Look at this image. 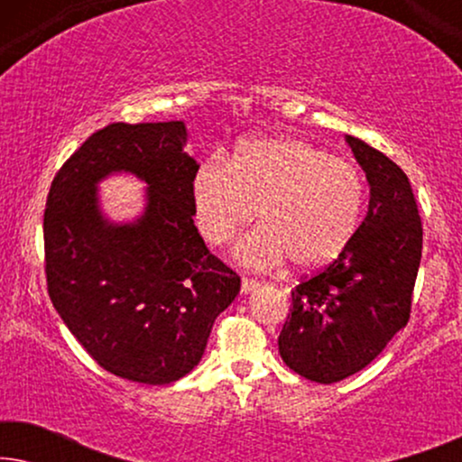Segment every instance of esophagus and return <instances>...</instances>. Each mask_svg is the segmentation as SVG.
I'll list each match as a JSON object with an SVG mask.
<instances>
[{
  "instance_id": "esophagus-1",
  "label": "esophagus",
  "mask_w": 462,
  "mask_h": 462,
  "mask_svg": "<svg viewBox=\"0 0 462 462\" xmlns=\"http://www.w3.org/2000/svg\"><path fill=\"white\" fill-rule=\"evenodd\" d=\"M261 286V283H258L256 280H252V277H244L242 280V292L244 294H250V292H254V290Z\"/></svg>"
}]
</instances>
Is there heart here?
Segmentation results:
<instances>
[{
    "label": "heart",
    "instance_id": "1",
    "mask_svg": "<svg viewBox=\"0 0 462 462\" xmlns=\"http://www.w3.org/2000/svg\"><path fill=\"white\" fill-rule=\"evenodd\" d=\"M195 220L208 242L226 244L245 233L236 254L245 267L273 269L290 258L315 271L343 254L362 225L365 176L356 163L302 138H254L231 162L210 157L193 176Z\"/></svg>",
    "mask_w": 462,
    "mask_h": 462
}]
</instances>
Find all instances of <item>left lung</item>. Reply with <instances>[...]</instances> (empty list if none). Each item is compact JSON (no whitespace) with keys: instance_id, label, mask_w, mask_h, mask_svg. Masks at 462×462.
Returning <instances> with one entry per match:
<instances>
[{"instance_id":"1","label":"left lung","mask_w":462,"mask_h":462,"mask_svg":"<svg viewBox=\"0 0 462 462\" xmlns=\"http://www.w3.org/2000/svg\"><path fill=\"white\" fill-rule=\"evenodd\" d=\"M370 182L364 223L337 261L292 290L277 338L290 370L330 384L365 368L408 324L422 254V220L403 170L346 136Z\"/></svg>"}]
</instances>
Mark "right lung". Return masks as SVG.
Returning a JSON list of instances; mask_svg holds the SVG:
<instances>
[{
	"label": "right lung",
	"instance_id": "obj_1",
	"mask_svg": "<svg viewBox=\"0 0 462 462\" xmlns=\"http://www.w3.org/2000/svg\"><path fill=\"white\" fill-rule=\"evenodd\" d=\"M185 141L182 122L105 125L62 163L43 210L50 300L100 368L134 383L189 374L242 283L193 225L199 166ZM117 169L150 185L134 226H109L97 212L93 185Z\"/></svg>",
	"mask_w": 462,
	"mask_h": 462
}]
</instances>
